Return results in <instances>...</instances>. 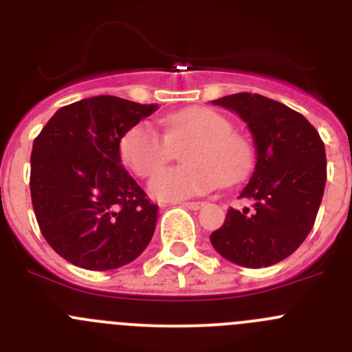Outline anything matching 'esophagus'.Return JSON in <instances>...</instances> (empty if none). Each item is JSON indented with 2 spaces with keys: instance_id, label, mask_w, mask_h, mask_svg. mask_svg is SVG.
<instances>
[{
  "instance_id": "34e87169",
  "label": "esophagus",
  "mask_w": 352,
  "mask_h": 352,
  "mask_svg": "<svg viewBox=\"0 0 352 352\" xmlns=\"http://www.w3.org/2000/svg\"><path fill=\"white\" fill-rule=\"evenodd\" d=\"M179 206L188 208V210H199V208L203 206V203H197V201H192V203H179Z\"/></svg>"
}]
</instances>
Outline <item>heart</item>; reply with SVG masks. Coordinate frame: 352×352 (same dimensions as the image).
Masks as SVG:
<instances>
[{"mask_svg":"<svg viewBox=\"0 0 352 352\" xmlns=\"http://www.w3.org/2000/svg\"><path fill=\"white\" fill-rule=\"evenodd\" d=\"M164 135L149 123L126 130L120 142L121 160L141 178H149L175 156L183 145L185 166L157 174L149 182L151 195L183 201L213 190L220 182L231 185L250 173L254 148L232 132L231 121L208 107H190L162 120Z\"/></svg>","mask_w":352,"mask_h":352,"instance_id":"obj_1","label":"heart"}]
</instances>
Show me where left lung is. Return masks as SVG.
<instances>
[{
  "label": "left lung",
  "mask_w": 352,
  "mask_h": 352,
  "mask_svg": "<svg viewBox=\"0 0 352 352\" xmlns=\"http://www.w3.org/2000/svg\"><path fill=\"white\" fill-rule=\"evenodd\" d=\"M254 135L257 162L239 199L211 232L214 250L245 268H266L296 250L312 231L326 185L324 142L303 114L257 93L222 96Z\"/></svg>",
  "instance_id": "left-lung-1"
}]
</instances>
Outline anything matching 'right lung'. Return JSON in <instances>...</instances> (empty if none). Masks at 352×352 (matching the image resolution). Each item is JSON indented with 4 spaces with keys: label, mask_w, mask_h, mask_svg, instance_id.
I'll list each match as a JSON object with an SVG mask.
<instances>
[{
    "label": "right lung",
    "mask_w": 352,
    "mask_h": 352,
    "mask_svg": "<svg viewBox=\"0 0 352 352\" xmlns=\"http://www.w3.org/2000/svg\"><path fill=\"white\" fill-rule=\"evenodd\" d=\"M157 111L111 95L61 107L31 151L30 190L52 250L79 268L105 272L142 254L158 206L121 166L126 130Z\"/></svg>",
    "instance_id": "add662e5"
}]
</instances>
